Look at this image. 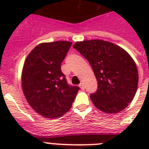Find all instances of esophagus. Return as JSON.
Instances as JSON below:
<instances>
[{
  "mask_svg": "<svg viewBox=\"0 0 149 149\" xmlns=\"http://www.w3.org/2000/svg\"><path fill=\"white\" fill-rule=\"evenodd\" d=\"M79 86H80V88H81L82 90H84V85L83 84H80V85H79Z\"/></svg>",
  "mask_w": 149,
  "mask_h": 149,
  "instance_id": "1",
  "label": "esophagus"
}]
</instances>
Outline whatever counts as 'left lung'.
<instances>
[{"instance_id":"8db88e82","label":"left lung","mask_w":149,"mask_h":149,"mask_svg":"<svg viewBox=\"0 0 149 149\" xmlns=\"http://www.w3.org/2000/svg\"><path fill=\"white\" fill-rule=\"evenodd\" d=\"M73 48L88 60L98 81L90 95L95 106L107 113H117L132 101L138 86L136 63L119 46L101 39L77 42Z\"/></svg>"}]
</instances>
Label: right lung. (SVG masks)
<instances>
[{
    "instance_id": "add662e5",
    "label": "right lung",
    "mask_w": 149,
    "mask_h": 149,
    "mask_svg": "<svg viewBox=\"0 0 149 149\" xmlns=\"http://www.w3.org/2000/svg\"><path fill=\"white\" fill-rule=\"evenodd\" d=\"M72 43H41L27 56L22 74V90L30 107L46 118H58L72 107L80 89L67 84L61 63Z\"/></svg>"
}]
</instances>
